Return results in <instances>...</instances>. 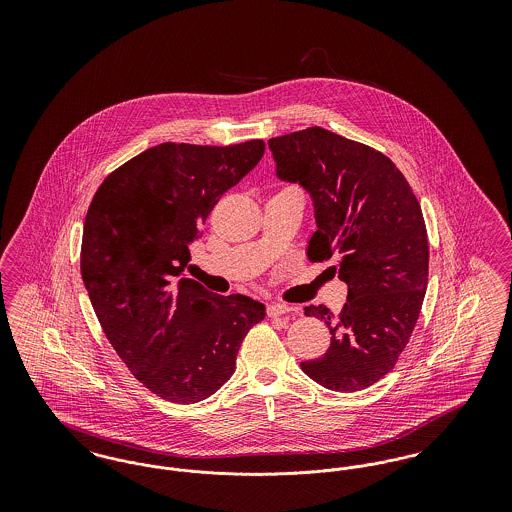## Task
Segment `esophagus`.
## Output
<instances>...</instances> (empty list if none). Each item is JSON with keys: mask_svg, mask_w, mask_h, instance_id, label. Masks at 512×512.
<instances>
[{"mask_svg": "<svg viewBox=\"0 0 512 512\" xmlns=\"http://www.w3.org/2000/svg\"><path fill=\"white\" fill-rule=\"evenodd\" d=\"M292 309L288 305H282V303H272L267 307V315L270 318L282 317V315H288Z\"/></svg>", "mask_w": 512, "mask_h": 512, "instance_id": "1", "label": "esophagus"}]
</instances>
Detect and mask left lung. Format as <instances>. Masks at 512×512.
<instances>
[{
    "label": "left lung",
    "mask_w": 512,
    "mask_h": 512,
    "mask_svg": "<svg viewBox=\"0 0 512 512\" xmlns=\"http://www.w3.org/2000/svg\"><path fill=\"white\" fill-rule=\"evenodd\" d=\"M268 147L278 176L313 197L309 261H336L330 268L349 288L336 317L324 305L305 307L332 341L301 368L328 390H365L395 366L422 309L430 245L420 203L390 157L326 128L270 138Z\"/></svg>",
    "instance_id": "8db88e82"
}]
</instances>
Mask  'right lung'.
Instances as JSON below:
<instances>
[{
    "mask_svg": "<svg viewBox=\"0 0 512 512\" xmlns=\"http://www.w3.org/2000/svg\"><path fill=\"white\" fill-rule=\"evenodd\" d=\"M263 153V140L149 147L103 180L86 213L80 272L99 324L134 378L171 403L224 386L265 318L263 303L207 292L184 274L220 195Z\"/></svg>",
    "mask_w": 512,
    "mask_h": 512,
    "instance_id": "right-lung-1",
    "label": "right lung"
}]
</instances>
